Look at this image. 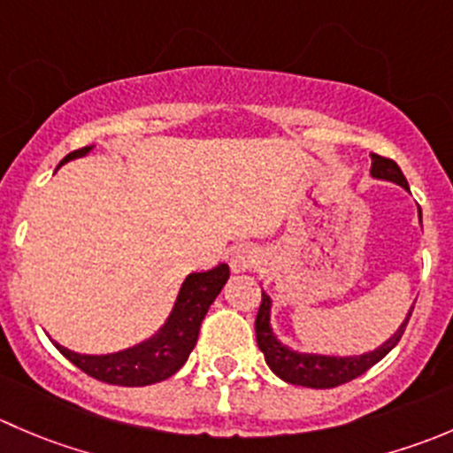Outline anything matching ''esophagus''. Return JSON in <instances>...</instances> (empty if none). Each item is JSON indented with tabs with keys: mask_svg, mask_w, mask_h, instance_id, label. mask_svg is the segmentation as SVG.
<instances>
[{
	"mask_svg": "<svg viewBox=\"0 0 453 453\" xmlns=\"http://www.w3.org/2000/svg\"><path fill=\"white\" fill-rule=\"evenodd\" d=\"M261 263H263L261 250L254 248V245H250V243L239 245V248L232 250V254H230L232 272H236V274H241V272L257 270Z\"/></svg>",
	"mask_w": 453,
	"mask_h": 453,
	"instance_id": "obj_1",
	"label": "esophagus"
}]
</instances>
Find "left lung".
<instances>
[{
    "label": "left lung",
    "instance_id": "8db88e82",
    "mask_svg": "<svg viewBox=\"0 0 453 453\" xmlns=\"http://www.w3.org/2000/svg\"><path fill=\"white\" fill-rule=\"evenodd\" d=\"M372 170L370 174L379 181H392L396 186H401L403 190L410 192L407 186V179L403 177L401 168L394 164L392 159H385V157L374 155L372 152ZM418 219L420 208H418ZM416 303V301H414ZM414 305L407 311L405 320L401 323V327L392 334V336L385 341L383 345H379L376 349L365 354H352V357H334V354H311V352H296L289 345L280 343V338L276 336L274 329H272V298L263 292L261 307H258L257 323V343L258 349L265 354V363L280 380L289 385H301V388H311V389H329L338 388V385L349 383V380L358 379L361 374H365L372 365L380 361V358L388 357L396 343L401 341L403 332L407 327V320H410Z\"/></svg>",
    "mask_w": 453,
    "mask_h": 453
}]
</instances>
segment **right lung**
Returning a JSON list of instances; mask_svg holds the SVG:
<instances>
[{"label": "right lung", "mask_w": 453, "mask_h": 453, "mask_svg": "<svg viewBox=\"0 0 453 453\" xmlns=\"http://www.w3.org/2000/svg\"><path fill=\"white\" fill-rule=\"evenodd\" d=\"M90 150L92 146L70 152L59 165L73 159H81V157L90 155ZM227 279H230V267L226 263L208 272L188 274L164 325L150 338L133 345V348L112 354H79L64 348L57 341H52V345L73 365L104 383L124 385V388L161 383V380L170 379L174 372L181 370L183 363L188 361L196 345V338H199L201 323Z\"/></svg>", "instance_id": "1"}]
</instances>
